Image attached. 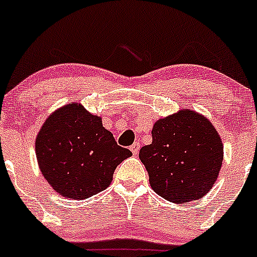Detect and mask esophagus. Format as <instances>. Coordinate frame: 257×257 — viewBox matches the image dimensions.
<instances>
[{
  "label": "esophagus",
  "mask_w": 257,
  "mask_h": 257,
  "mask_svg": "<svg viewBox=\"0 0 257 257\" xmlns=\"http://www.w3.org/2000/svg\"><path fill=\"white\" fill-rule=\"evenodd\" d=\"M130 150H131L132 153H134V156H136V154H139L140 152V143L139 142H135L134 145L130 147Z\"/></svg>",
  "instance_id": "esophagus-1"
}]
</instances>
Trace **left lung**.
I'll return each instance as SVG.
<instances>
[{
    "instance_id": "8db88e82",
    "label": "left lung",
    "mask_w": 257,
    "mask_h": 257,
    "mask_svg": "<svg viewBox=\"0 0 257 257\" xmlns=\"http://www.w3.org/2000/svg\"><path fill=\"white\" fill-rule=\"evenodd\" d=\"M152 140L151 145L141 148L140 159L154 192L184 203L212 189L222 167L223 145L205 116L183 110L159 118L152 130Z\"/></svg>"
}]
</instances>
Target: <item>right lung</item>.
Here are the masks:
<instances>
[{"label":"right lung","instance_id":"obj_1","mask_svg":"<svg viewBox=\"0 0 257 257\" xmlns=\"http://www.w3.org/2000/svg\"><path fill=\"white\" fill-rule=\"evenodd\" d=\"M35 152L41 173L59 194L84 200L105 190L131 151L117 146L101 118L81 104H68L48 117Z\"/></svg>","mask_w":257,"mask_h":257}]
</instances>
